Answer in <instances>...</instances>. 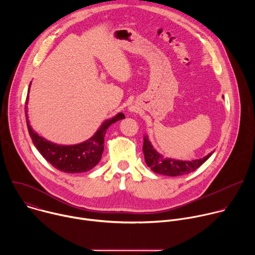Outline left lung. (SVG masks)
<instances>
[{
  "mask_svg": "<svg viewBox=\"0 0 255 255\" xmlns=\"http://www.w3.org/2000/svg\"><path fill=\"white\" fill-rule=\"evenodd\" d=\"M143 141V153L145 162L155 173L168 175V176H177L186 173H190L200 167L212 154L209 153L203 158L195 160H176L172 158H163L151 145L148 137L145 136Z\"/></svg>",
  "mask_w": 255,
  "mask_h": 255,
  "instance_id": "1",
  "label": "left lung"
}]
</instances>
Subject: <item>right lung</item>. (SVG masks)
Returning a JSON list of instances; mask_svg holds the SVG:
<instances>
[{"label": "right lung", "mask_w": 255, "mask_h": 255, "mask_svg": "<svg viewBox=\"0 0 255 255\" xmlns=\"http://www.w3.org/2000/svg\"><path fill=\"white\" fill-rule=\"evenodd\" d=\"M30 85L28 89V96L25 102L27 128L33 144L40 152V154L55 168L63 172H86L96 166L101 160L102 153L104 151V140L107 129L113 123L124 119V114L119 113L112 119L106 120L95 133V135L83 143L76 145H58L39 136L35 131H33L29 124L27 116V105Z\"/></svg>", "instance_id": "obj_1"}]
</instances>
